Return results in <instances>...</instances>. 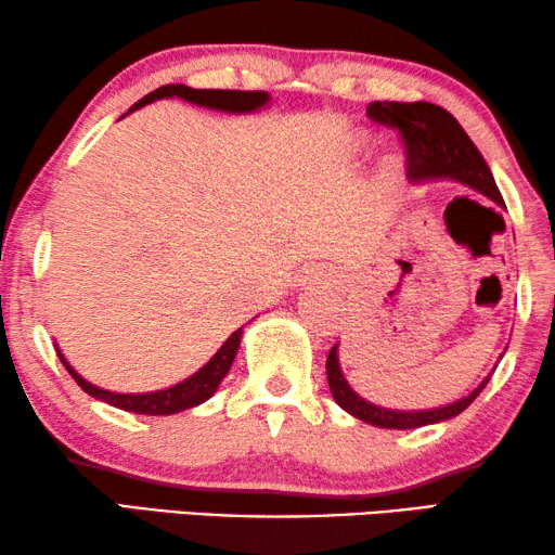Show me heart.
Returning <instances> with one entry per match:
<instances>
[{
	"instance_id": "obj_1",
	"label": "heart",
	"mask_w": 555,
	"mask_h": 555,
	"mask_svg": "<svg viewBox=\"0 0 555 555\" xmlns=\"http://www.w3.org/2000/svg\"><path fill=\"white\" fill-rule=\"evenodd\" d=\"M357 144H359V147H366V140H359ZM396 171H398V162L396 159H386L384 162V175L386 177H396Z\"/></svg>"
}]
</instances>
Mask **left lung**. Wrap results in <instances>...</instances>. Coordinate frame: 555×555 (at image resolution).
<instances>
[{
  "label": "left lung",
  "mask_w": 555,
  "mask_h": 555,
  "mask_svg": "<svg viewBox=\"0 0 555 555\" xmlns=\"http://www.w3.org/2000/svg\"><path fill=\"white\" fill-rule=\"evenodd\" d=\"M366 115L374 122L386 125L390 130H398V134H401L405 152V175L413 184H423V181L435 179H455L460 184H467L469 189H475V192L489 196L494 204L504 206V198L499 194L485 157L479 154L475 144H472L467 132L462 130L455 117L444 111V107L425 103V100H417V103H390V100L380 103V100H376V103H371L366 107ZM337 347L339 344H334L330 357H326V380H330L334 401L353 417H359L363 423L378 425V428L411 430L423 428V425L450 421V417L465 411V408L482 393L489 378H492V374H489L469 396L444 408H433V411L415 413L386 411V408L366 403L349 388L347 378L341 376Z\"/></svg>",
  "instance_id": "obj_1"
}]
</instances>
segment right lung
Wrapping results in <instances>:
<instances>
[{
    "mask_svg": "<svg viewBox=\"0 0 555 555\" xmlns=\"http://www.w3.org/2000/svg\"><path fill=\"white\" fill-rule=\"evenodd\" d=\"M159 98H181L186 100V103H194V105H202V107H211V111H223V113H250V111H258L270 100L268 93H262V90H196V88H189V86H162L157 90H152L150 95H144L142 100H138L130 107L132 111H138V107L154 103V100ZM241 334H243V326L238 332H233L229 339L221 349L214 353V359L206 363L204 369H198L194 376H189L186 380H181V384L165 388V390H157V393H113V390H103L93 384H88L86 378H80L76 371L68 366V361L63 359V353L56 349L59 359L63 366H66L68 374L73 376V380L86 390L88 396L98 398V401H105L115 408H120V411L127 413H142V415H171V413H179V411H189V408H194L198 403L208 401L216 393L218 384H221L223 376L229 374L231 363L235 359V351L241 347Z\"/></svg>",
    "mask_w": 555,
    "mask_h": 555,
    "instance_id": "right-lung-1",
    "label": "right lung"
}]
</instances>
